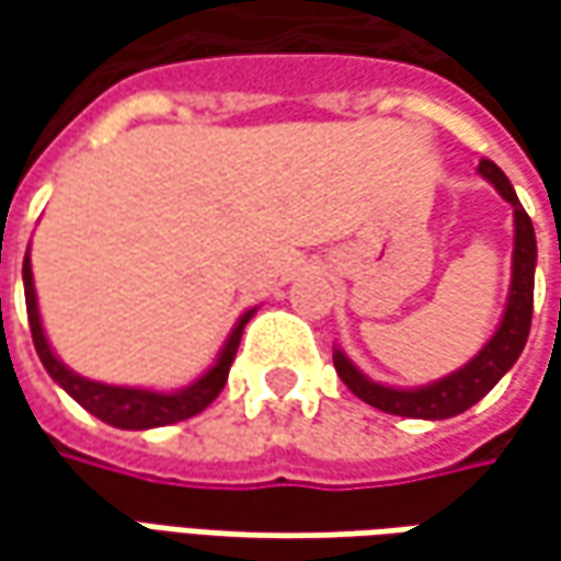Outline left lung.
Here are the masks:
<instances>
[{
    "instance_id": "8db88e82",
    "label": "left lung",
    "mask_w": 561,
    "mask_h": 561,
    "mask_svg": "<svg viewBox=\"0 0 561 561\" xmlns=\"http://www.w3.org/2000/svg\"><path fill=\"white\" fill-rule=\"evenodd\" d=\"M478 174L496 186V193L512 205L515 211V249H512V287H508V302L503 321L496 328V334L484 343V350L462 365L459 371L440 377L427 387H383L371 377H365L356 365L346 358L343 350H334V368L340 380L356 393L362 402L375 405L380 412L402 415V419H427L440 421L462 415L465 409H471L478 399H484L496 380L506 375L508 368L518 362L525 343L530 334V314H534V265H537V237L530 225L528 211L522 208L515 190L508 184V178L490 162L481 159Z\"/></svg>"
}]
</instances>
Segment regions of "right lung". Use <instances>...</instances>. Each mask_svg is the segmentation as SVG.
<instances>
[{"instance_id":"add662e5","label":"right lung","mask_w":561,"mask_h":561,"mask_svg":"<svg viewBox=\"0 0 561 561\" xmlns=\"http://www.w3.org/2000/svg\"><path fill=\"white\" fill-rule=\"evenodd\" d=\"M24 299H27V321H31L33 346H36V356L43 362V368L49 371L55 383L77 399L90 415H96L99 421L121 427V431H149V427H164V424H174V421L193 419L199 415L203 409H208L215 397L225 390L227 371H230V362L237 356V346H240V336L247 321L255 314V309H249L237 328L227 336L225 350L218 353L215 365L205 371L199 380H193L184 390H174V393H156V390H140V387H112V383H99L90 377H80L71 371L61 358L55 356L49 340L43 334V321H39V309H36V290H33V271H31V255H24Z\"/></svg>"}]
</instances>
